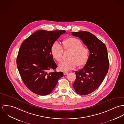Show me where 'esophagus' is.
Instances as JSON below:
<instances>
[{
    "instance_id": "1",
    "label": "esophagus",
    "mask_w": 124,
    "mask_h": 124,
    "mask_svg": "<svg viewBox=\"0 0 124 124\" xmlns=\"http://www.w3.org/2000/svg\"><path fill=\"white\" fill-rule=\"evenodd\" d=\"M68 73H69V72H64V75H66L68 74Z\"/></svg>"
}]
</instances>
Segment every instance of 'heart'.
Segmentation results:
<instances>
[{"label":"heart","instance_id":"b5f03b06","mask_svg":"<svg viewBox=\"0 0 124 124\" xmlns=\"http://www.w3.org/2000/svg\"><path fill=\"white\" fill-rule=\"evenodd\" d=\"M63 47L65 51H70L68 61H63L58 65V69L62 71H68L75 69L77 66L78 68L84 67L89 58V50L83 46L81 40L74 37L68 38L63 42ZM51 53L54 58L58 62L62 59L63 49L57 42L53 44L51 47Z\"/></svg>","mask_w":124,"mask_h":124}]
</instances>
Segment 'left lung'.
<instances>
[{"instance_id":"obj_1","label":"left lung","mask_w":124,"mask_h":124,"mask_svg":"<svg viewBox=\"0 0 124 124\" xmlns=\"http://www.w3.org/2000/svg\"><path fill=\"white\" fill-rule=\"evenodd\" d=\"M80 39L89 50V58L84 67L75 72L76 78L73 86L81 95L94 92L103 81L109 69L106 45L93 34L87 31L72 32Z\"/></svg>"}]
</instances>
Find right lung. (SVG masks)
Instances as JSON below:
<instances>
[{"instance_id": "add662e5", "label": "right lung", "mask_w": 124, "mask_h": 124, "mask_svg": "<svg viewBox=\"0 0 124 124\" xmlns=\"http://www.w3.org/2000/svg\"><path fill=\"white\" fill-rule=\"evenodd\" d=\"M65 33V30H38L21 44L16 58L17 67L24 84L32 92L41 96L50 94L63 76L62 72L55 71L57 66L51 47ZM49 70L55 71L48 72Z\"/></svg>"}]
</instances>
